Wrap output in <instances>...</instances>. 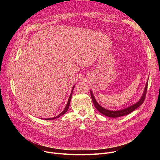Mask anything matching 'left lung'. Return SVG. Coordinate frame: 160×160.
<instances>
[{
  "label": "left lung",
  "instance_id": "8db88e82",
  "mask_svg": "<svg viewBox=\"0 0 160 160\" xmlns=\"http://www.w3.org/2000/svg\"><path fill=\"white\" fill-rule=\"evenodd\" d=\"M148 84V81L146 83L143 95H142L141 99H140V101H139L136 104H135L130 107H128L127 108H125L124 109H122L120 111H110V110H108V109H106L102 108L97 102V101H96V99L92 94V92H91V90H90V95H91V98H92V100L93 101L94 106L102 114V115H104L106 117H110V118H118V117H121L128 115V114H130V112L133 111L135 109L138 108L139 106H140L144 102V99L146 98V96Z\"/></svg>",
  "mask_w": 160,
  "mask_h": 160
}]
</instances>
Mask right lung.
I'll use <instances>...</instances> for the list:
<instances>
[{"instance_id":"add662e5","label":"right lung","mask_w":160,"mask_h":160,"mask_svg":"<svg viewBox=\"0 0 160 160\" xmlns=\"http://www.w3.org/2000/svg\"><path fill=\"white\" fill-rule=\"evenodd\" d=\"M74 87H75V86H74ZM74 87H73V89H72V93H71V94H70V98H69V99H68V102H67V104H66V107H65L64 109L63 110V111H62L61 113H60L58 116H57V117H54V118H44L43 120H54V119H56V118H59V117H61L62 115H64V113H66V112H67V111L68 110V108H69L70 104L71 98H72V92H73V90Z\"/></svg>"}]
</instances>
